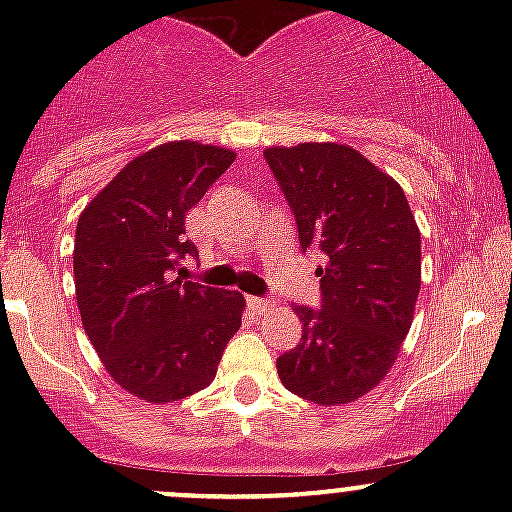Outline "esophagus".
<instances>
[{
    "label": "esophagus",
    "mask_w": 512,
    "mask_h": 512,
    "mask_svg": "<svg viewBox=\"0 0 512 512\" xmlns=\"http://www.w3.org/2000/svg\"><path fill=\"white\" fill-rule=\"evenodd\" d=\"M247 304H250L252 312H257V314L275 309V299H265V297H247Z\"/></svg>",
    "instance_id": "1"
}]
</instances>
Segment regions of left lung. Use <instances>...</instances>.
Masks as SVG:
<instances>
[{"label":"left lung","mask_w":512,"mask_h":512,"mask_svg":"<svg viewBox=\"0 0 512 512\" xmlns=\"http://www.w3.org/2000/svg\"><path fill=\"white\" fill-rule=\"evenodd\" d=\"M302 247L324 255L322 309L294 307L302 339L277 359L287 391L319 406L381 384L414 322L421 232L401 185L344 143L265 151Z\"/></svg>","instance_id":"1"}]
</instances>
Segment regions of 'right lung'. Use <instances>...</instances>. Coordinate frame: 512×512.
<instances>
[{
  "label": "right lung",
  "mask_w": 512,
  "mask_h": 512,
  "mask_svg": "<svg viewBox=\"0 0 512 512\" xmlns=\"http://www.w3.org/2000/svg\"><path fill=\"white\" fill-rule=\"evenodd\" d=\"M235 151L170 141L133 158L81 213L74 285L81 324L111 379L148 404L210 386L245 297L183 282L195 245L185 215L230 168Z\"/></svg>",
  "instance_id": "obj_1"
}]
</instances>
